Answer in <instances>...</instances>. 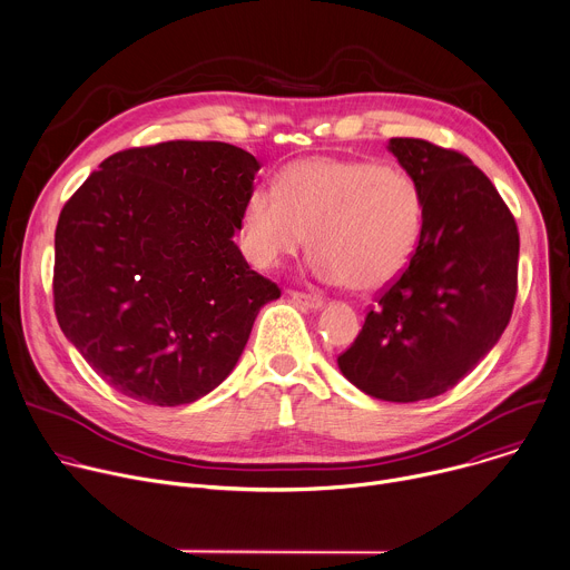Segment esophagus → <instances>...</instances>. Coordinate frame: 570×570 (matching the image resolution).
<instances>
[{"mask_svg":"<svg viewBox=\"0 0 570 570\" xmlns=\"http://www.w3.org/2000/svg\"><path fill=\"white\" fill-rule=\"evenodd\" d=\"M291 297H293L297 304H302V306H306V308H313V311H317V308L324 304V299H322L320 295H311V293H302V291H291Z\"/></svg>","mask_w":570,"mask_h":570,"instance_id":"obj_1","label":"esophagus"}]
</instances>
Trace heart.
Masks as SVG:
<instances>
[{"label": "heart", "mask_w": 570, "mask_h": 570, "mask_svg": "<svg viewBox=\"0 0 570 570\" xmlns=\"http://www.w3.org/2000/svg\"><path fill=\"white\" fill-rule=\"evenodd\" d=\"M424 223L426 198L411 174L374 159L308 157L282 169L277 189L248 194L240 240L255 266L273 268L311 238L322 282L374 293L409 268Z\"/></svg>", "instance_id": "b5f03b06"}]
</instances>
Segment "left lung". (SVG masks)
<instances>
[{"label":"left lung","instance_id":"8db88e82","mask_svg":"<svg viewBox=\"0 0 570 570\" xmlns=\"http://www.w3.org/2000/svg\"><path fill=\"white\" fill-rule=\"evenodd\" d=\"M387 150L424 191V234L338 367L374 399L411 403L451 390L503 336L517 299L519 229L466 155L413 137H392Z\"/></svg>","mask_w":570,"mask_h":570}]
</instances>
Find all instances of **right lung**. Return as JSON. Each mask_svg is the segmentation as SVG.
I'll return each instance as SVG.
<instances>
[{
  "label": "right lung",
  "mask_w": 570,
  "mask_h": 570,
  "mask_svg": "<svg viewBox=\"0 0 570 570\" xmlns=\"http://www.w3.org/2000/svg\"><path fill=\"white\" fill-rule=\"evenodd\" d=\"M259 169L232 144L161 141L110 155L65 203L56 317L117 392L153 405L205 396L282 295L232 238Z\"/></svg>",
  "instance_id": "obj_1"
}]
</instances>
